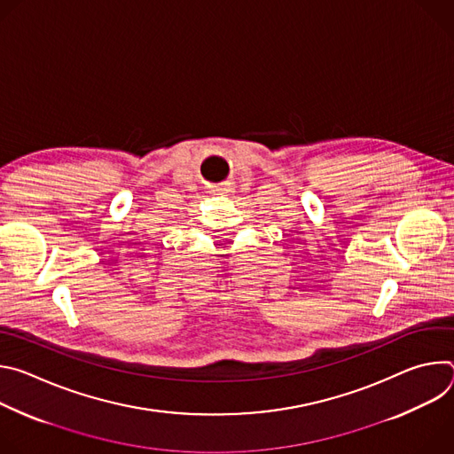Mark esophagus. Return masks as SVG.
<instances>
[{
    "label": "esophagus",
    "instance_id": "1",
    "mask_svg": "<svg viewBox=\"0 0 454 454\" xmlns=\"http://www.w3.org/2000/svg\"><path fill=\"white\" fill-rule=\"evenodd\" d=\"M212 192L215 193V196H231V193H233V186H231L230 183H223V184L215 186Z\"/></svg>",
    "mask_w": 454,
    "mask_h": 454
}]
</instances>
